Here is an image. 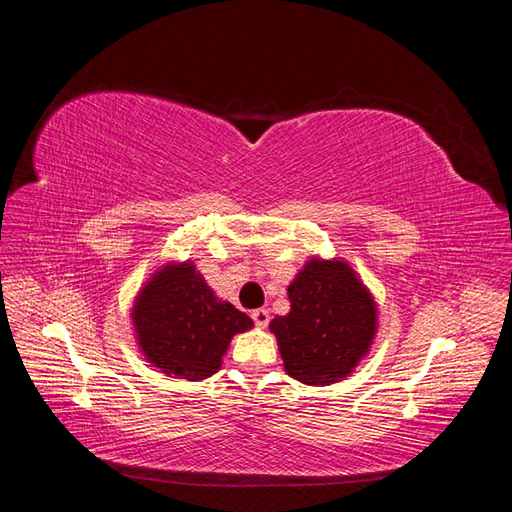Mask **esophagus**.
I'll return each mask as SVG.
<instances>
[{
  "label": "esophagus",
  "mask_w": 512,
  "mask_h": 512,
  "mask_svg": "<svg viewBox=\"0 0 512 512\" xmlns=\"http://www.w3.org/2000/svg\"><path fill=\"white\" fill-rule=\"evenodd\" d=\"M252 320L256 322V327H262V329H265L267 324H269V320H271V316H269V309H265V307L254 309V312H252Z\"/></svg>",
  "instance_id": "34e87169"
}]
</instances>
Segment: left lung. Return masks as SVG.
Here are the masks:
<instances>
[{"label": "left lung", "mask_w": 512, "mask_h": 512, "mask_svg": "<svg viewBox=\"0 0 512 512\" xmlns=\"http://www.w3.org/2000/svg\"><path fill=\"white\" fill-rule=\"evenodd\" d=\"M290 312L269 324L286 374L303 384H333L369 352L378 329L371 292L344 260L312 258L288 286Z\"/></svg>", "instance_id": "left-lung-1"}]
</instances>
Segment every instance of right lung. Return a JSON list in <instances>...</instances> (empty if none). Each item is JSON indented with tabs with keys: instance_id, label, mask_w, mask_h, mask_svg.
I'll list each match as a JSON object with an SVG mask.
<instances>
[{
	"instance_id": "1",
	"label": "right lung",
	"mask_w": 512,
	"mask_h": 512,
	"mask_svg": "<svg viewBox=\"0 0 512 512\" xmlns=\"http://www.w3.org/2000/svg\"><path fill=\"white\" fill-rule=\"evenodd\" d=\"M136 342L166 376L205 380L222 367L232 335L252 318L215 297L194 262H168L151 275L132 307Z\"/></svg>"
}]
</instances>
